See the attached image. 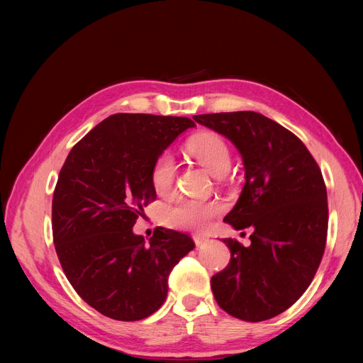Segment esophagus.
Wrapping results in <instances>:
<instances>
[{
  "mask_svg": "<svg viewBox=\"0 0 363 363\" xmlns=\"http://www.w3.org/2000/svg\"><path fill=\"white\" fill-rule=\"evenodd\" d=\"M193 240H195L196 246H202V244H206L208 241V237H206V235H195Z\"/></svg>",
  "mask_w": 363,
  "mask_h": 363,
  "instance_id": "1",
  "label": "esophagus"
}]
</instances>
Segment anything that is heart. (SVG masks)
Wrapping results in <instances>:
<instances>
[{"mask_svg": "<svg viewBox=\"0 0 363 363\" xmlns=\"http://www.w3.org/2000/svg\"><path fill=\"white\" fill-rule=\"evenodd\" d=\"M189 153L196 157L206 170L223 178L230 170V151L227 143L216 134H199L187 145ZM176 178V162L172 153H162L151 168V184L159 195H168L173 190ZM223 212V206L215 201L181 199L164 213L165 223L181 230H204Z\"/></svg>", "mask_w": 363, "mask_h": 363, "instance_id": "1", "label": "heart"}]
</instances>
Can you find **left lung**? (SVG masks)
Listing matches in <instances>:
<instances>
[{
    "instance_id": "obj_1",
    "label": "left lung",
    "mask_w": 363,
    "mask_h": 363,
    "mask_svg": "<svg viewBox=\"0 0 363 363\" xmlns=\"http://www.w3.org/2000/svg\"><path fill=\"white\" fill-rule=\"evenodd\" d=\"M229 139L241 155L244 187L224 216L235 230L250 229V244L224 238L230 263L212 277L227 314L263 322L291 308L313 281L328 232L323 176L296 134L254 111L193 116Z\"/></svg>"
}]
</instances>
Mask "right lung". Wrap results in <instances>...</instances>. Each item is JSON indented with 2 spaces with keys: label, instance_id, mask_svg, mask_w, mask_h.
<instances>
[{
  "label": "right lung",
  "instance_id": "obj_1",
  "mask_svg": "<svg viewBox=\"0 0 363 363\" xmlns=\"http://www.w3.org/2000/svg\"><path fill=\"white\" fill-rule=\"evenodd\" d=\"M196 126L189 117L113 114L67 155L52 199V233L67 280L89 306L122 322L162 306L168 275L195 249L189 235L157 227L133 232L156 199L151 168L176 138Z\"/></svg>",
  "mask_w": 363,
  "mask_h": 363
}]
</instances>
